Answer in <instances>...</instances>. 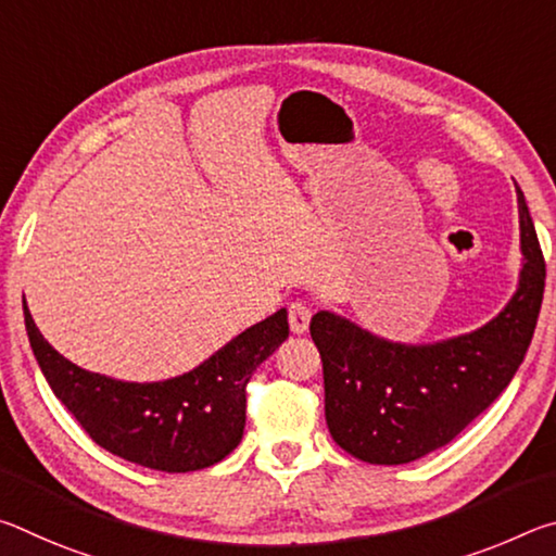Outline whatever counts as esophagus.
Returning <instances> with one entry per match:
<instances>
[{"instance_id":"34e87169","label":"esophagus","mask_w":556,"mask_h":556,"mask_svg":"<svg viewBox=\"0 0 556 556\" xmlns=\"http://www.w3.org/2000/svg\"><path fill=\"white\" fill-rule=\"evenodd\" d=\"M308 321H312V308H308L306 304H301V301H294V304L289 306V328L291 333H306L308 328Z\"/></svg>"}]
</instances>
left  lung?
<instances>
[{"label":"left lung","instance_id":"left-lung-1","mask_svg":"<svg viewBox=\"0 0 556 556\" xmlns=\"http://www.w3.org/2000/svg\"><path fill=\"white\" fill-rule=\"evenodd\" d=\"M517 191L522 267L501 314L470 333L434 343L375 336L336 312L312 318L321 353L326 425L348 454L400 466L456 439L510 384L530 348L544 294V260Z\"/></svg>","mask_w":556,"mask_h":556}]
</instances>
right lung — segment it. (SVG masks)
Segmentation results:
<instances>
[{"label": "right lung", "mask_w": 556, "mask_h": 556, "mask_svg": "<svg viewBox=\"0 0 556 556\" xmlns=\"http://www.w3.org/2000/svg\"><path fill=\"white\" fill-rule=\"evenodd\" d=\"M24 324L46 382L90 439L129 464L164 473L208 468L240 444L244 388L289 338L287 308H279L193 370L159 382H127L63 357L36 328L26 299Z\"/></svg>", "instance_id": "right-lung-1"}]
</instances>
